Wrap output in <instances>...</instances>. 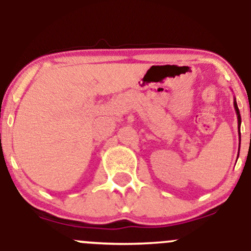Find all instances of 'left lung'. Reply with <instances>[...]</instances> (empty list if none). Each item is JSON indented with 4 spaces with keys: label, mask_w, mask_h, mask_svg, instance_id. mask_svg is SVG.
<instances>
[{
    "label": "left lung",
    "mask_w": 251,
    "mask_h": 251,
    "mask_svg": "<svg viewBox=\"0 0 251 251\" xmlns=\"http://www.w3.org/2000/svg\"><path fill=\"white\" fill-rule=\"evenodd\" d=\"M234 109H235V113H237L238 127H239V135H240V124H242V119H240V113H239V109H238V105H237V101H235V98H234ZM239 147H240V143H239Z\"/></svg>",
    "instance_id": "left-lung-1"
}]
</instances>
